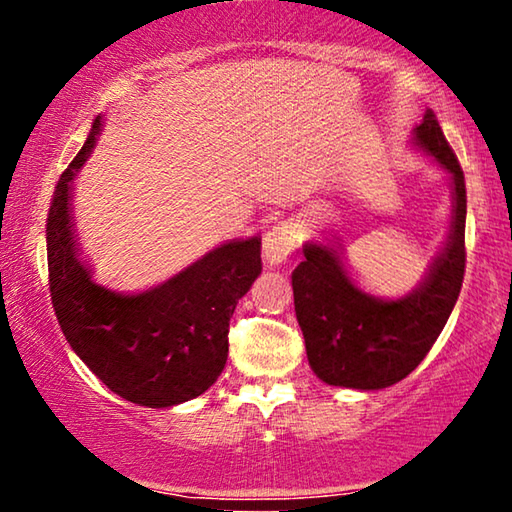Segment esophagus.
Returning a JSON list of instances; mask_svg holds the SVG:
<instances>
[{
  "label": "esophagus",
  "instance_id": "34e87169",
  "mask_svg": "<svg viewBox=\"0 0 512 512\" xmlns=\"http://www.w3.org/2000/svg\"><path fill=\"white\" fill-rule=\"evenodd\" d=\"M297 245H300V229H297V224H290V222L277 224L265 235V242H263L265 261L270 265L286 263Z\"/></svg>",
  "mask_w": 512,
  "mask_h": 512
}]
</instances>
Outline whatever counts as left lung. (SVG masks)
Wrapping results in <instances>:
<instances>
[{"label":"left lung","instance_id":"1","mask_svg":"<svg viewBox=\"0 0 512 512\" xmlns=\"http://www.w3.org/2000/svg\"><path fill=\"white\" fill-rule=\"evenodd\" d=\"M416 144L453 180V224L442 256L412 295L382 302L361 293L336 251L306 245L293 272L295 313L306 357L322 382L348 389H384L410 375L442 334L465 279V174L432 109L414 130Z\"/></svg>","mask_w":512,"mask_h":512}]
</instances>
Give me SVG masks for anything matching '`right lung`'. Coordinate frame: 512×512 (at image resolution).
Returning a JSON list of instances; mask_svg holds the SVG:
<instances>
[{
  "label": "right lung",
  "instance_id": "add662e5",
  "mask_svg": "<svg viewBox=\"0 0 512 512\" xmlns=\"http://www.w3.org/2000/svg\"><path fill=\"white\" fill-rule=\"evenodd\" d=\"M98 132L96 116L80 153L59 176L47 212L54 313L70 348L121 398L144 407L185 403L224 371L235 304L261 274V240L229 242L141 295L96 286L77 261L68 192Z\"/></svg>",
  "mask_w": 512,
  "mask_h": 512
}]
</instances>
